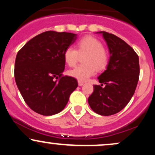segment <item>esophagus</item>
<instances>
[{
  "label": "esophagus",
  "instance_id": "1",
  "mask_svg": "<svg viewBox=\"0 0 155 155\" xmlns=\"http://www.w3.org/2000/svg\"><path fill=\"white\" fill-rule=\"evenodd\" d=\"M78 84H79V86H82V85L84 84V83L82 82V81H78Z\"/></svg>",
  "mask_w": 155,
  "mask_h": 155
}]
</instances>
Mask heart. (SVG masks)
<instances>
[{
  "label": "heart",
  "instance_id": "obj_1",
  "mask_svg": "<svg viewBox=\"0 0 155 155\" xmlns=\"http://www.w3.org/2000/svg\"><path fill=\"white\" fill-rule=\"evenodd\" d=\"M87 53L84 58L85 64L77 65L68 71V74L80 81H87L95 74L96 69L104 70L108 63V54L104 49L101 41L91 35L81 38L77 43V50L73 47H68L64 51L63 58L69 66L76 65L79 54Z\"/></svg>",
  "mask_w": 155,
  "mask_h": 155
}]
</instances>
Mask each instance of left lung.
Segmentation results:
<instances>
[{"label":"left lung","mask_w":155,"mask_h":155,"mask_svg":"<svg viewBox=\"0 0 155 155\" xmlns=\"http://www.w3.org/2000/svg\"><path fill=\"white\" fill-rule=\"evenodd\" d=\"M107 44L110 58L106 70L98 76L101 85H93L88 103L95 113L110 116L120 112L132 98L139 79L138 54L115 35L101 31Z\"/></svg>","instance_id":"left-lung-1"}]
</instances>
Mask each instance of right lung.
<instances>
[{"label": "right lung", "instance_id": "add662e5", "mask_svg": "<svg viewBox=\"0 0 155 155\" xmlns=\"http://www.w3.org/2000/svg\"><path fill=\"white\" fill-rule=\"evenodd\" d=\"M76 34L46 31L33 38L17 53L16 84L27 105L39 114L51 116L63 110L78 87L75 78L63 76L64 51Z\"/></svg>", "mask_w": 155, "mask_h": 155}]
</instances>
